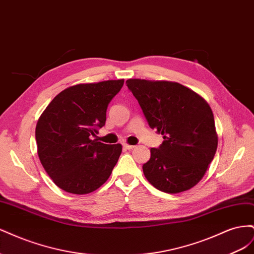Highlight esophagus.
I'll use <instances>...</instances> for the list:
<instances>
[{
    "mask_svg": "<svg viewBox=\"0 0 254 254\" xmlns=\"http://www.w3.org/2000/svg\"><path fill=\"white\" fill-rule=\"evenodd\" d=\"M123 146H124L125 149H133V148L135 147L134 145H129V144H127V143H124V144H123Z\"/></svg>",
    "mask_w": 254,
    "mask_h": 254,
    "instance_id": "34e87169",
    "label": "esophagus"
}]
</instances>
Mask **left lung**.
Returning a JSON list of instances; mask_svg holds the SVG:
<instances>
[{
    "label": "left lung",
    "instance_id": "left-lung-1",
    "mask_svg": "<svg viewBox=\"0 0 254 254\" xmlns=\"http://www.w3.org/2000/svg\"><path fill=\"white\" fill-rule=\"evenodd\" d=\"M127 87L150 128L163 135L150 149L143 173L151 186L168 194L186 191L200 181L217 149L214 115L205 99L181 83L131 78Z\"/></svg>",
    "mask_w": 254,
    "mask_h": 254
}]
</instances>
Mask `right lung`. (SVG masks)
Segmentation results:
<instances>
[{
    "mask_svg": "<svg viewBox=\"0 0 254 254\" xmlns=\"http://www.w3.org/2000/svg\"><path fill=\"white\" fill-rule=\"evenodd\" d=\"M124 79L78 83L61 91L36 126L37 151L45 172L67 193L83 195L108 180L122 152L91 135L106 123V111Z\"/></svg>",
    "mask_w": 254,
    "mask_h": 254,
    "instance_id": "1",
    "label": "right lung"
}]
</instances>
